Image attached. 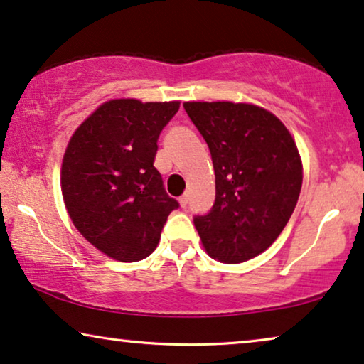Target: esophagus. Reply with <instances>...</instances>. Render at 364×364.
<instances>
[{"label":"esophagus","mask_w":364,"mask_h":364,"mask_svg":"<svg viewBox=\"0 0 364 364\" xmlns=\"http://www.w3.org/2000/svg\"><path fill=\"white\" fill-rule=\"evenodd\" d=\"M178 203H181L182 207H186L187 203H188V193L186 192V193H182L181 197H178Z\"/></svg>","instance_id":"1"}]
</instances>
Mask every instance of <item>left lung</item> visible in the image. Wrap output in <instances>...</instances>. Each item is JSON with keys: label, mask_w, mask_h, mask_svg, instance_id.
I'll list each match as a JSON object with an SVG mask.
<instances>
[{"label": "left lung", "mask_w": 364, "mask_h": 364, "mask_svg": "<svg viewBox=\"0 0 364 364\" xmlns=\"http://www.w3.org/2000/svg\"><path fill=\"white\" fill-rule=\"evenodd\" d=\"M205 139L215 171V203L193 223L205 252L242 263L277 240L300 197L303 164L275 114L248 102H183Z\"/></svg>", "instance_id": "left-lung-1"}]
</instances>
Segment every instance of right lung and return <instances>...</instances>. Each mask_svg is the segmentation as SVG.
<instances>
[{
  "label": "right lung",
  "mask_w": 364,
  "mask_h": 364,
  "mask_svg": "<svg viewBox=\"0 0 364 364\" xmlns=\"http://www.w3.org/2000/svg\"><path fill=\"white\" fill-rule=\"evenodd\" d=\"M178 106L111 99L69 139L61 166L64 205L79 233L112 260L151 255L178 207L154 167L159 134Z\"/></svg>",
  "instance_id": "right-lung-1"
}]
</instances>
